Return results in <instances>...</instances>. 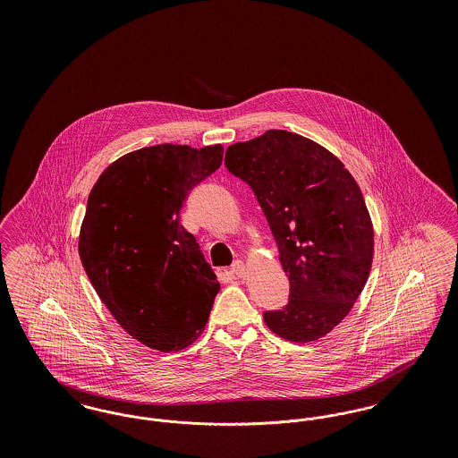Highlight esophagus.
<instances>
[{"instance_id": "34e87169", "label": "esophagus", "mask_w": 458, "mask_h": 458, "mask_svg": "<svg viewBox=\"0 0 458 458\" xmlns=\"http://www.w3.org/2000/svg\"><path fill=\"white\" fill-rule=\"evenodd\" d=\"M232 275H235L239 280H243L247 276V266L242 261H235L232 264Z\"/></svg>"}]
</instances>
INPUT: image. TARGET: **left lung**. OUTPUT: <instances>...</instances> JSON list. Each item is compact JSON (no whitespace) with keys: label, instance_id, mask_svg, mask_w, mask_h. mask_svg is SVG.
<instances>
[{"label":"left lung","instance_id":"obj_1","mask_svg":"<svg viewBox=\"0 0 458 458\" xmlns=\"http://www.w3.org/2000/svg\"><path fill=\"white\" fill-rule=\"evenodd\" d=\"M225 165L261 204L290 280V299L264 312L275 335L316 342L338 327L368 282L374 226L359 183L321 144L267 131L232 144Z\"/></svg>","mask_w":458,"mask_h":458}]
</instances>
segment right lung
<instances>
[{
  "label": "right lung",
  "mask_w": 458,
  "mask_h": 458,
  "mask_svg": "<svg viewBox=\"0 0 458 458\" xmlns=\"http://www.w3.org/2000/svg\"><path fill=\"white\" fill-rule=\"evenodd\" d=\"M223 151L221 144L142 148L113 161L89 194L81 261L116 323L149 349L194 344L219 292L180 209L221 166Z\"/></svg>",
  "instance_id": "obj_1"
}]
</instances>
